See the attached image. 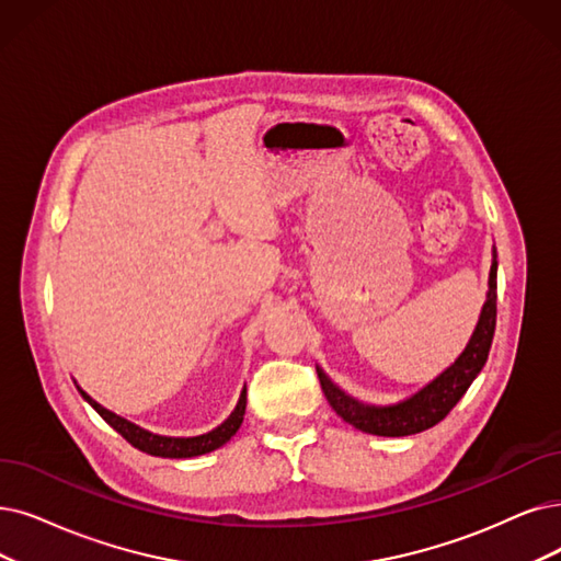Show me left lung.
Wrapping results in <instances>:
<instances>
[{
	"instance_id": "8db88e82",
	"label": "left lung",
	"mask_w": 561,
	"mask_h": 561,
	"mask_svg": "<svg viewBox=\"0 0 561 561\" xmlns=\"http://www.w3.org/2000/svg\"><path fill=\"white\" fill-rule=\"evenodd\" d=\"M497 324V255L492 251V266H490V280H488V299L483 304L479 324L469 339L467 347L456 362L437 375L431 385H425L412 398L400 400L396 405H366L358 402L345 391L335 387L331 379L318 368V377L322 391L329 400L333 412L343 421H347L354 428L364 431L368 435L379 437H405L421 431L433 428L446 414H449L456 402L465 396L469 385L474 382L477 375L488 362V352L492 345V335H495Z\"/></svg>"
}]
</instances>
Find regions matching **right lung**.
Returning a JSON list of instances; mask_svg holds the SVG:
<instances>
[{
    "instance_id": "1",
    "label": "right lung",
    "mask_w": 561,
    "mask_h": 561,
    "mask_svg": "<svg viewBox=\"0 0 561 561\" xmlns=\"http://www.w3.org/2000/svg\"><path fill=\"white\" fill-rule=\"evenodd\" d=\"M82 393V398L92 405L107 425H112L128 444L136 446V449L149 454V456H161V458H193V456H203L209 454L218 446L226 444L239 428H241V421L245 414V389L241 391V398L237 402L234 412L222 421L218 428L205 433V435H197V437H165V435H153L140 425L130 423L122 416H117L115 412H110L105 408H101L94 398H89L82 389H78Z\"/></svg>"
}]
</instances>
